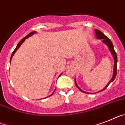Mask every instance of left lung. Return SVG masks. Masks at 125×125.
Masks as SVG:
<instances>
[{"instance_id":"obj_1","label":"left lung","mask_w":125,"mask_h":125,"mask_svg":"<svg viewBox=\"0 0 125 125\" xmlns=\"http://www.w3.org/2000/svg\"><path fill=\"white\" fill-rule=\"evenodd\" d=\"M95 36H96V38L101 39V40H103V41H102V42H103V43H104L106 46H108V48H109V51H110L111 53V55H112L113 57V58H114V69H113V77H112V78H111V79L110 80V81H109V82L108 83V84L106 85V87H105L103 89H102L101 91H104V89H106L108 87V85H109V84H110V83H111V82H112L114 80H115V78H116V73H117V61H118V60H117L116 53V52H115V49H114L113 44L111 41V40L108 38V37H106L104 34H103L101 31H99V30L95 29ZM75 85H76V86H77V88L79 89L80 90L81 92H82V93H87V94H89L90 93H87V92H85V91H82V90H81V89L79 88V86H78V85H77V82H76L75 79ZM92 94H94V93H92Z\"/></svg>"}]
</instances>
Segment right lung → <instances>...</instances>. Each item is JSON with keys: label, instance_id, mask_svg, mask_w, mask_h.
Listing matches in <instances>:
<instances>
[{"label": "right lung", "instance_id": "obj_1", "mask_svg": "<svg viewBox=\"0 0 125 125\" xmlns=\"http://www.w3.org/2000/svg\"><path fill=\"white\" fill-rule=\"evenodd\" d=\"M36 32V31H32V32H30V34H28V35H27L26 36V37H24V38L23 39H22V40H21L20 42H19V43H18V44H17V46H16V48H15V50H14V52H12V55H11V56H10V62H11V60H12V56H14V54H15V53H16V51H17V50L19 49V48L20 47V46H21V44H22V43H23L24 42V41H25V40H26V39H27V38H29V37L31 36H32V35H33V34H35ZM61 75H62V73H61V74H60V75H59V77H60V76H61ZM55 91H53V93H52V94H51L50 95H49V96H48L47 97H50V96H51V95H53V93H54V92H55ZM45 98H46V97H45Z\"/></svg>", "mask_w": 125, "mask_h": 125}]
</instances>
